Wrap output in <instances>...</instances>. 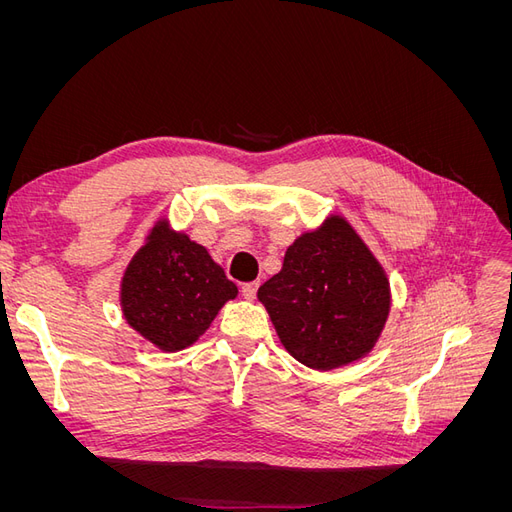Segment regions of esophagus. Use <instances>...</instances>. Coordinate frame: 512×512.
Segmentation results:
<instances>
[{
	"label": "esophagus",
	"mask_w": 512,
	"mask_h": 512,
	"mask_svg": "<svg viewBox=\"0 0 512 512\" xmlns=\"http://www.w3.org/2000/svg\"><path fill=\"white\" fill-rule=\"evenodd\" d=\"M256 292H258V282H247V284L241 286V294L247 301L256 299Z\"/></svg>",
	"instance_id": "1"
}]
</instances>
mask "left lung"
Returning <instances> with one entry per match:
<instances>
[{"mask_svg":"<svg viewBox=\"0 0 512 512\" xmlns=\"http://www.w3.org/2000/svg\"><path fill=\"white\" fill-rule=\"evenodd\" d=\"M284 348L329 371L363 359L391 312V284L376 256L342 215L303 232L282 271L258 288Z\"/></svg>","mask_w":512,"mask_h":512,"instance_id":"8db88e82","label":"left lung"}]
</instances>
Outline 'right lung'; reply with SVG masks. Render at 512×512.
<instances>
[{
	"label": "right lung",
	"mask_w": 512,
	"mask_h": 512,
	"mask_svg": "<svg viewBox=\"0 0 512 512\" xmlns=\"http://www.w3.org/2000/svg\"><path fill=\"white\" fill-rule=\"evenodd\" d=\"M237 286L203 245L158 220L121 277V312L164 352L192 346Z\"/></svg>",
	"instance_id": "obj_1"
}]
</instances>
